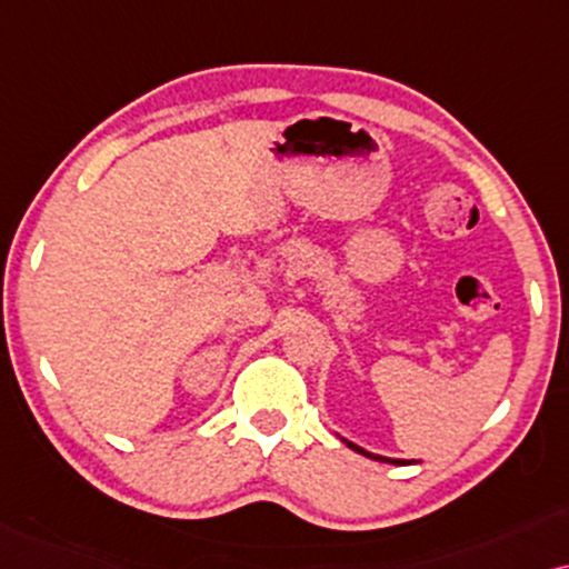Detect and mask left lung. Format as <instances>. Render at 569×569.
<instances>
[{"label": "left lung", "instance_id": "left-lung-1", "mask_svg": "<svg viewBox=\"0 0 569 569\" xmlns=\"http://www.w3.org/2000/svg\"><path fill=\"white\" fill-rule=\"evenodd\" d=\"M340 439H343V437H340ZM343 442H346L348 448H351L353 452H361V456H367V458L382 460V463H392V466H403V463H419V460H400V458H385V456H375V452H367V450H363V448H359V445L348 442V439H343Z\"/></svg>", "mask_w": 569, "mask_h": 569}]
</instances>
